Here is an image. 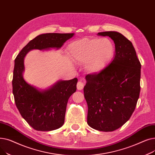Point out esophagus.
Returning a JSON list of instances; mask_svg holds the SVG:
<instances>
[{
    "label": "esophagus",
    "instance_id": "34e87169",
    "mask_svg": "<svg viewBox=\"0 0 155 155\" xmlns=\"http://www.w3.org/2000/svg\"><path fill=\"white\" fill-rule=\"evenodd\" d=\"M84 84L82 82H81V81L78 82V83L77 84V87L78 90H82V89L84 88Z\"/></svg>",
    "mask_w": 155,
    "mask_h": 155
}]
</instances>
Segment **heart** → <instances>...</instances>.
I'll return each mask as SVG.
<instances>
[{
	"mask_svg": "<svg viewBox=\"0 0 155 155\" xmlns=\"http://www.w3.org/2000/svg\"><path fill=\"white\" fill-rule=\"evenodd\" d=\"M68 51L73 59L85 63L88 72L97 73L103 70L112 59L114 47L107 38H85L71 43Z\"/></svg>",
	"mask_w": 155,
	"mask_h": 155,
	"instance_id": "heart-1",
	"label": "heart"
}]
</instances>
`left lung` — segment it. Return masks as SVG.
<instances>
[{
	"mask_svg": "<svg viewBox=\"0 0 155 155\" xmlns=\"http://www.w3.org/2000/svg\"><path fill=\"white\" fill-rule=\"evenodd\" d=\"M97 35L110 37L116 53L103 70L85 77L87 124L98 131L110 132L124 125L135 110L140 92L141 65L132 43L123 35L105 31Z\"/></svg>",
	"mask_w": 155,
	"mask_h": 155,
	"instance_id": "left-lung-1",
	"label": "left lung"
}]
</instances>
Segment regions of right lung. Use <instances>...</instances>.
<instances>
[{"label": "right lung", "instance_id": "right-lung-1", "mask_svg": "<svg viewBox=\"0 0 155 155\" xmlns=\"http://www.w3.org/2000/svg\"><path fill=\"white\" fill-rule=\"evenodd\" d=\"M73 35H40L30 41L15 59L12 78L14 101L22 117L37 131H53L63 125L67 102L70 97L76 92L78 79L60 80L49 89L40 91L23 78L24 58L29 51L35 49H59Z\"/></svg>", "mask_w": 155, "mask_h": 155}]
</instances>
